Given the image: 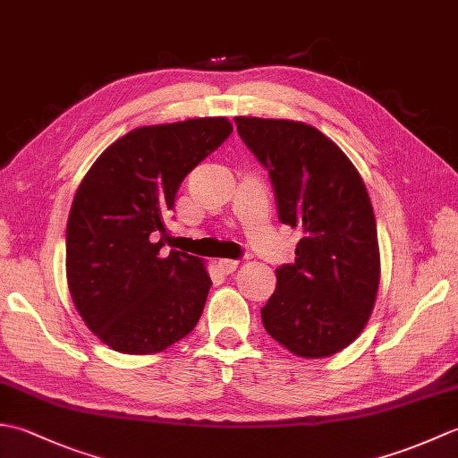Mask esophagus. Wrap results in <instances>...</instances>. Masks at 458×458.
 Returning <instances> with one entry per match:
<instances>
[{
	"label": "esophagus",
	"instance_id": "34e87169",
	"mask_svg": "<svg viewBox=\"0 0 458 458\" xmlns=\"http://www.w3.org/2000/svg\"><path fill=\"white\" fill-rule=\"evenodd\" d=\"M238 266H240L238 259H220L218 261V267L222 269V274H234Z\"/></svg>",
	"mask_w": 458,
	"mask_h": 458
}]
</instances>
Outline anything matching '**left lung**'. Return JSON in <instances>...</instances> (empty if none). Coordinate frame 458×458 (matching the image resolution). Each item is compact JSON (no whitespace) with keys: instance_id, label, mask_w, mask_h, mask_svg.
Masks as SVG:
<instances>
[{"instance_id":"obj_1","label":"left lung","mask_w":458,"mask_h":458,"mask_svg":"<svg viewBox=\"0 0 458 458\" xmlns=\"http://www.w3.org/2000/svg\"><path fill=\"white\" fill-rule=\"evenodd\" d=\"M269 173L277 216L303 230L261 307L267 335L305 358L333 356L362 333L379 284L376 218L354 165L327 135L289 120L234 118Z\"/></svg>"}]
</instances>
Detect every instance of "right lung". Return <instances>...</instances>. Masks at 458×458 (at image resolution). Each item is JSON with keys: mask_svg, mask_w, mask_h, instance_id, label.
Instances as JSON below:
<instances>
[{"mask_svg": "<svg viewBox=\"0 0 458 458\" xmlns=\"http://www.w3.org/2000/svg\"><path fill=\"white\" fill-rule=\"evenodd\" d=\"M226 118L125 133L86 173L66 224L68 289L86 327L123 354L161 352L197 327L212 281L171 250L165 218L184 177L230 138Z\"/></svg>", "mask_w": 458, "mask_h": 458, "instance_id": "obj_1", "label": "right lung"}]
</instances>
